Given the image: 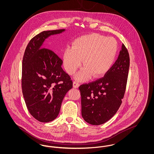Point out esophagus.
I'll return each instance as SVG.
<instances>
[{
  "mask_svg": "<svg viewBox=\"0 0 154 154\" xmlns=\"http://www.w3.org/2000/svg\"><path fill=\"white\" fill-rule=\"evenodd\" d=\"M74 88H78L79 87V82L77 81H74L73 82Z\"/></svg>",
  "mask_w": 154,
  "mask_h": 154,
  "instance_id": "obj_1",
  "label": "esophagus"
}]
</instances>
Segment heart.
I'll return each instance as SVG.
<instances>
[{"instance_id":"b5f03b06","label":"heart","mask_w":154,"mask_h":154,"mask_svg":"<svg viewBox=\"0 0 154 154\" xmlns=\"http://www.w3.org/2000/svg\"><path fill=\"white\" fill-rule=\"evenodd\" d=\"M118 43L112 37L97 33L76 38L72 47L67 46L63 52V64L66 72L73 75L81 66L84 67L76 76L79 80L88 79L92 74L99 77L106 73L117 55Z\"/></svg>"}]
</instances>
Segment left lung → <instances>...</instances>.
<instances>
[{"instance_id": "left-lung-1", "label": "left lung", "mask_w": 154, "mask_h": 154, "mask_svg": "<svg viewBox=\"0 0 154 154\" xmlns=\"http://www.w3.org/2000/svg\"><path fill=\"white\" fill-rule=\"evenodd\" d=\"M129 65V54L123 44L117 60L104 77L79 87L81 114L86 122L99 125L116 114L124 96Z\"/></svg>"}]
</instances>
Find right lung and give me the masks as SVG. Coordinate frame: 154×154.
<instances>
[{"label": "right lung", "mask_w": 154, "mask_h": 154, "mask_svg": "<svg viewBox=\"0 0 154 154\" xmlns=\"http://www.w3.org/2000/svg\"><path fill=\"white\" fill-rule=\"evenodd\" d=\"M65 29L43 31L28 44L22 59V94L30 114L37 121L48 122L58 117L62 100L73 87L70 76L62 68V60L42 47L44 40Z\"/></svg>", "instance_id": "right-lung-1"}]
</instances>
